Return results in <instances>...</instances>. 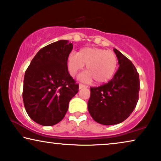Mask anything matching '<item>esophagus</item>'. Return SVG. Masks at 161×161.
I'll list each match as a JSON object with an SVG mask.
<instances>
[{"label":"esophagus","mask_w":161,"mask_h":161,"mask_svg":"<svg viewBox=\"0 0 161 161\" xmlns=\"http://www.w3.org/2000/svg\"><path fill=\"white\" fill-rule=\"evenodd\" d=\"M84 87H88V86H87V85H84V84H79V88L80 89H82V88H84Z\"/></svg>","instance_id":"1"}]
</instances>
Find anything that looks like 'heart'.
Returning <instances> with one entry per match:
<instances>
[{"label":"heart","instance_id":"b5f03b06","mask_svg":"<svg viewBox=\"0 0 161 161\" xmlns=\"http://www.w3.org/2000/svg\"><path fill=\"white\" fill-rule=\"evenodd\" d=\"M85 64L87 71L79 79L89 82L93 79L97 84H104L114 76L118 65L117 55L113 51L97 47H85L78 52L70 53L67 60L69 73L75 76Z\"/></svg>","mask_w":161,"mask_h":161}]
</instances>
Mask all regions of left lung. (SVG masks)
<instances>
[{
  "mask_svg": "<svg viewBox=\"0 0 161 161\" xmlns=\"http://www.w3.org/2000/svg\"><path fill=\"white\" fill-rule=\"evenodd\" d=\"M119 69L108 83L91 87L87 108L92 118L103 125L120 123L133 112L140 88L139 74L129 58L114 49Z\"/></svg>",
  "mask_w": 161,
  "mask_h": 161,
  "instance_id": "obj_1",
  "label": "left lung"
}]
</instances>
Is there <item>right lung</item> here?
<instances>
[{"instance_id": "add662e5", "label": "right lung", "mask_w": 161, "mask_h": 161, "mask_svg": "<svg viewBox=\"0 0 161 161\" xmlns=\"http://www.w3.org/2000/svg\"><path fill=\"white\" fill-rule=\"evenodd\" d=\"M73 44L60 40L42 48L26 69L23 101L26 111L42 125H56L65 116L79 84L69 74L67 60Z\"/></svg>"}]
</instances>
